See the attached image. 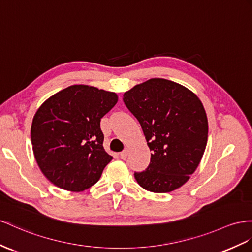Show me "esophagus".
Returning a JSON list of instances; mask_svg holds the SVG:
<instances>
[{"label": "esophagus", "mask_w": 252, "mask_h": 252, "mask_svg": "<svg viewBox=\"0 0 252 252\" xmlns=\"http://www.w3.org/2000/svg\"><path fill=\"white\" fill-rule=\"evenodd\" d=\"M128 156V149H125L122 152H120V158L121 159H126Z\"/></svg>", "instance_id": "esophagus-1"}]
</instances>
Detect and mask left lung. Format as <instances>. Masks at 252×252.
<instances>
[{
    "label": "left lung",
    "instance_id": "left-lung-1",
    "mask_svg": "<svg viewBox=\"0 0 252 252\" xmlns=\"http://www.w3.org/2000/svg\"><path fill=\"white\" fill-rule=\"evenodd\" d=\"M138 120L150 164L134 177L152 192H169L188 182L202 158L208 141V118L201 101L189 89L165 79H151L124 94Z\"/></svg>",
    "mask_w": 252,
    "mask_h": 252
}]
</instances>
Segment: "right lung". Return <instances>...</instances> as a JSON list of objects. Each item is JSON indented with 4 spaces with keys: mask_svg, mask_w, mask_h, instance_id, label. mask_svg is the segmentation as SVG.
Returning <instances> with one entry per match:
<instances>
[{
    "mask_svg": "<svg viewBox=\"0 0 252 252\" xmlns=\"http://www.w3.org/2000/svg\"><path fill=\"white\" fill-rule=\"evenodd\" d=\"M118 96L87 85H72L49 98L36 112L31 139L36 162L49 181L82 191L99 181L113 157L103 148L100 121Z\"/></svg>",
    "mask_w": 252,
    "mask_h": 252,
    "instance_id": "add662e5",
    "label": "right lung"
}]
</instances>
